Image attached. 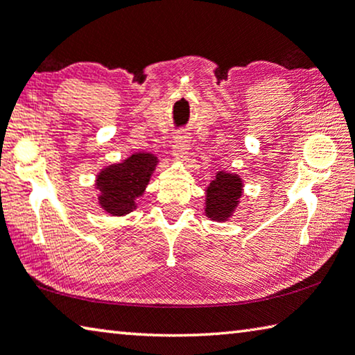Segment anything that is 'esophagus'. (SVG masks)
Returning <instances> with one entry per match:
<instances>
[{
	"label": "esophagus",
	"instance_id": "1",
	"mask_svg": "<svg viewBox=\"0 0 355 355\" xmlns=\"http://www.w3.org/2000/svg\"><path fill=\"white\" fill-rule=\"evenodd\" d=\"M189 150V136L188 132L180 131L175 139H173V150H172V156L175 161H184L187 159Z\"/></svg>",
	"mask_w": 355,
	"mask_h": 355
}]
</instances>
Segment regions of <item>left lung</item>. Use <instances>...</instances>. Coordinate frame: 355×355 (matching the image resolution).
Returning <instances> with one entry per match:
<instances>
[{
    "mask_svg": "<svg viewBox=\"0 0 355 355\" xmlns=\"http://www.w3.org/2000/svg\"><path fill=\"white\" fill-rule=\"evenodd\" d=\"M243 187L245 182L239 173L216 172L215 178L205 188V216L216 223L229 221L240 205Z\"/></svg>",
    "mask_w": 355,
    "mask_h": 355,
    "instance_id": "obj_1",
    "label": "left lung"
}]
</instances>
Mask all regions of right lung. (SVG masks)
Wrapping results in <instances>:
<instances>
[{
    "instance_id": "add662e5",
    "label": "right lung",
    "mask_w": 355,
    "mask_h": 355,
    "mask_svg": "<svg viewBox=\"0 0 355 355\" xmlns=\"http://www.w3.org/2000/svg\"><path fill=\"white\" fill-rule=\"evenodd\" d=\"M159 159L153 153H132L126 159L101 168L94 180L99 207L110 216H126L137 208Z\"/></svg>"
}]
</instances>
